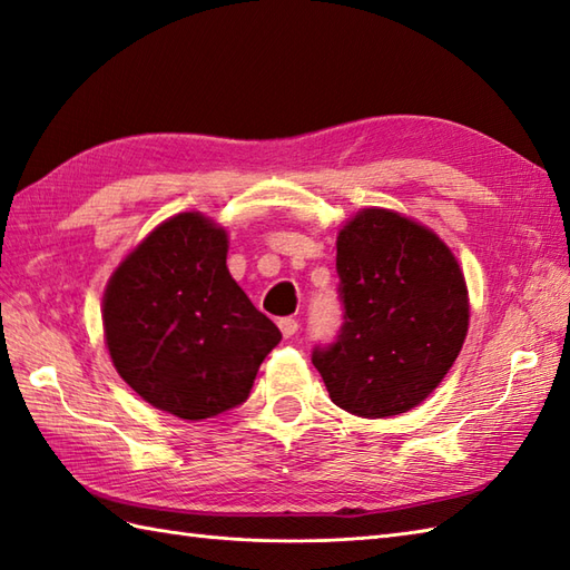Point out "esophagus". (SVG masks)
I'll return each instance as SVG.
<instances>
[{
  "mask_svg": "<svg viewBox=\"0 0 570 570\" xmlns=\"http://www.w3.org/2000/svg\"><path fill=\"white\" fill-rule=\"evenodd\" d=\"M278 331L284 337H294L298 333V321L296 318H282L278 321Z\"/></svg>",
  "mask_w": 570,
  "mask_h": 570,
  "instance_id": "1",
  "label": "esophagus"
}]
</instances>
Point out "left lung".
I'll list each match as a JSON object with an SVG mask.
<instances>
[{
	"label": "left lung",
	"instance_id": "left-lung-1",
	"mask_svg": "<svg viewBox=\"0 0 570 570\" xmlns=\"http://www.w3.org/2000/svg\"><path fill=\"white\" fill-rule=\"evenodd\" d=\"M343 328L313 350L333 402L355 416L421 404L465 343V276L445 242L409 217L365 208L337 233Z\"/></svg>",
	"mask_w": 570,
	"mask_h": 570
}]
</instances>
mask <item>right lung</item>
Listing matches in <instances>:
<instances>
[{
	"label": "right lung",
	"mask_w": 570,
	"mask_h": 570,
	"mask_svg": "<svg viewBox=\"0 0 570 570\" xmlns=\"http://www.w3.org/2000/svg\"><path fill=\"white\" fill-rule=\"evenodd\" d=\"M225 262V229L180 213L129 252L105 288V343L119 377L144 402L186 421L245 402L282 341Z\"/></svg>",
	"instance_id": "add662e5"
}]
</instances>
